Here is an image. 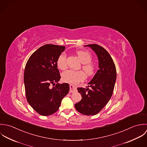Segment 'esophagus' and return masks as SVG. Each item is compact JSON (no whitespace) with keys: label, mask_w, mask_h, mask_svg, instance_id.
Returning <instances> with one entry per match:
<instances>
[{"label":"esophagus","mask_w":147,"mask_h":147,"mask_svg":"<svg viewBox=\"0 0 147 147\" xmlns=\"http://www.w3.org/2000/svg\"><path fill=\"white\" fill-rule=\"evenodd\" d=\"M76 90H77L76 87H75L72 85H70V92H74L76 91Z\"/></svg>","instance_id":"obj_1"}]
</instances>
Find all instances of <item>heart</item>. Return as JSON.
Masks as SVG:
<instances>
[{
	"label": "heart",
	"instance_id": "b5f03b06",
	"mask_svg": "<svg viewBox=\"0 0 147 147\" xmlns=\"http://www.w3.org/2000/svg\"><path fill=\"white\" fill-rule=\"evenodd\" d=\"M76 53L82 63L81 67L84 72L82 70L68 69L62 73V79L65 81L73 84H77L84 80L85 78V74L88 77L92 76L96 69L95 65L91 62L92 56L90 52L85 51H77ZM66 54L64 52L59 55L57 59V65L59 69L63 70L66 67Z\"/></svg>",
	"mask_w": 147,
	"mask_h": 147
}]
</instances>
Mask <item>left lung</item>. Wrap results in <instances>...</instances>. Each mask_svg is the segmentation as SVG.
<instances>
[{
    "mask_svg": "<svg viewBox=\"0 0 147 147\" xmlns=\"http://www.w3.org/2000/svg\"><path fill=\"white\" fill-rule=\"evenodd\" d=\"M96 54L99 69L88 83L90 88H78L82 99L75 104L76 110L85 115H94L99 113L109 102L114 91L117 78L115 63L108 52L97 44H89ZM86 87V88H88Z\"/></svg>",
    "mask_w": 147,
    "mask_h": 147,
    "instance_id": "8db88e82",
    "label": "left lung"
}]
</instances>
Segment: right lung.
I'll return each mask as SVG.
<instances>
[{"label":"right lung","instance_id":"1","mask_svg":"<svg viewBox=\"0 0 147 147\" xmlns=\"http://www.w3.org/2000/svg\"><path fill=\"white\" fill-rule=\"evenodd\" d=\"M65 49L64 46L44 45L30 56L26 63L24 82L27 100L41 115L55 113L69 92L68 84H58L61 76L57 59Z\"/></svg>","mask_w":147,"mask_h":147}]
</instances>
